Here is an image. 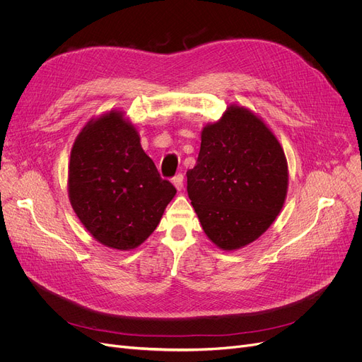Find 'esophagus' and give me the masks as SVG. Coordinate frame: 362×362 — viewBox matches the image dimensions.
<instances>
[{
	"mask_svg": "<svg viewBox=\"0 0 362 362\" xmlns=\"http://www.w3.org/2000/svg\"><path fill=\"white\" fill-rule=\"evenodd\" d=\"M171 182H173V185L176 186L177 191H180V189L183 187V175H182V173L176 175V176L173 177V180H171Z\"/></svg>",
	"mask_w": 362,
	"mask_h": 362,
	"instance_id": "34e87169",
	"label": "esophagus"
}]
</instances>
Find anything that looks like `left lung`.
<instances>
[{
    "label": "left lung",
    "instance_id": "8db88e82",
    "mask_svg": "<svg viewBox=\"0 0 362 362\" xmlns=\"http://www.w3.org/2000/svg\"><path fill=\"white\" fill-rule=\"evenodd\" d=\"M187 195L205 235L224 251L258 239L276 220L288 192V163L255 114L232 105L204 127Z\"/></svg>",
    "mask_w": 362,
    "mask_h": 362
}]
</instances>
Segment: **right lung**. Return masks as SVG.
I'll return each instance as SVG.
<instances>
[{
	"label": "right lung",
	"instance_id": "add662e5",
	"mask_svg": "<svg viewBox=\"0 0 362 362\" xmlns=\"http://www.w3.org/2000/svg\"><path fill=\"white\" fill-rule=\"evenodd\" d=\"M176 187L161 179L141 146L135 126L119 111L89 122L70 154L69 198L88 232L127 251L158 226Z\"/></svg>",
	"mask_w": 362,
	"mask_h": 362
}]
</instances>
